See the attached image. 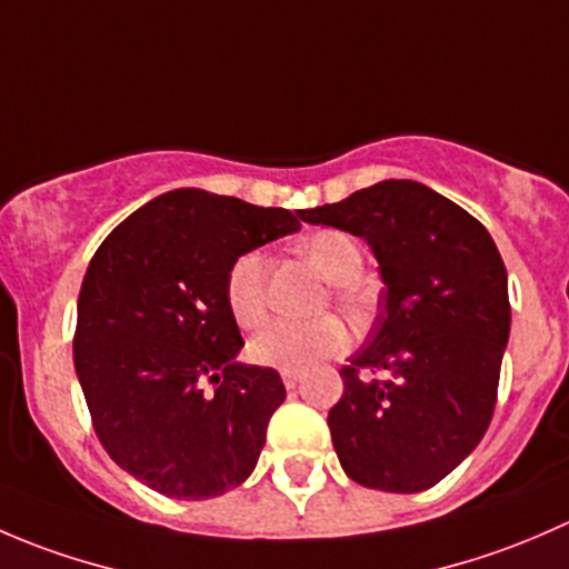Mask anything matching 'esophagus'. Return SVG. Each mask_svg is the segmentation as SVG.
Here are the masks:
<instances>
[{"instance_id":"1","label":"esophagus","mask_w":569,"mask_h":569,"mask_svg":"<svg viewBox=\"0 0 569 569\" xmlns=\"http://www.w3.org/2000/svg\"><path fill=\"white\" fill-rule=\"evenodd\" d=\"M280 377H283L286 388H297V382L302 380V371L300 369H283L280 371Z\"/></svg>"}]
</instances>
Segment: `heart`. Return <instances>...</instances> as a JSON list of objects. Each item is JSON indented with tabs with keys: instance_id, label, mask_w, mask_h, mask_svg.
Wrapping results in <instances>:
<instances>
[{
	"instance_id": "1",
	"label": "heart",
	"mask_w": 569,
	"mask_h": 569,
	"mask_svg": "<svg viewBox=\"0 0 569 569\" xmlns=\"http://www.w3.org/2000/svg\"><path fill=\"white\" fill-rule=\"evenodd\" d=\"M308 261L327 280H349L360 269V248L349 233H311L302 242ZM226 302L239 327H258L267 317V289H263V250H244L226 272ZM347 347V327L336 317L321 319H274L250 341V358L261 366L302 369L319 358L336 355Z\"/></svg>"
}]
</instances>
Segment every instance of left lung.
Listing matches in <instances>:
<instances>
[{
  "label": "left lung",
  "mask_w": 569,
  "mask_h": 569,
  "mask_svg": "<svg viewBox=\"0 0 569 569\" xmlns=\"http://www.w3.org/2000/svg\"><path fill=\"white\" fill-rule=\"evenodd\" d=\"M300 217L366 239L386 283L327 416L338 462L371 490H429L479 446L496 410L512 321L501 252L476 217L407 178Z\"/></svg>",
  "instance_id": "obj_1"
}]
</instances>
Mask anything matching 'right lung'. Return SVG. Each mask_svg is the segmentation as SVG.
Returning <instances> with one entry per match:
<instances>
[{"instance_id":"obj_1","label":"right lung","mask_w":569,"mask_h":569,"mask_svg":"<svg viewBox=\"0 0 569 569\" xmlns=\"http://www.w3.org/2000/svg\"><path fill=\"white\" fill-rule=\"evenodd\" d=\"M300 211L173 189L126 217L84 272L73 366L101 446L181 501L242 485L283 405L274 369L239 363L226 302L237 256L295 233Z\"/></svg>"}]
</instances>
